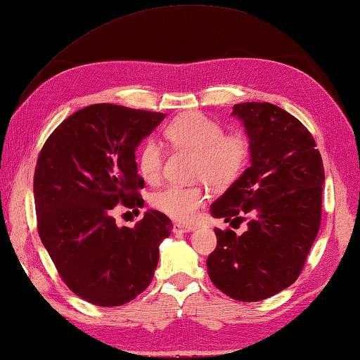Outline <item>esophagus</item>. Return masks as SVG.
<instances>
[{"label": "esophagus", "mask_w": 360, "mask_h": 360, "mask_svg": "<svg viewBox=\"0 0 360 360\" xmlns=\"http://www.w3.org/2000/svg\"><path fill=\"white\" fill-rule=\"evenodd\" d=\"M194 225H185V223H174L172 231L174 233H189V231H194Z\"/></svg>", "instance_id": "obj_1"}]
</instances>
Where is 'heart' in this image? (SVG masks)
I'll use <instances>...</instances> for the list:
<instances>
[{
    "instance_id": "1",
    "label": "heart",
    "mask_w": 360,
    "mask_h": 360,
    "mask_svg": "<svg viewBox=\"0 0 360 360\" xmlns=\"http://www.w3.org/2000/svg\"><path fill=\"white\" fill-rule=\"evenodd\" d=\"M165 137L179 149L194 153L195 179L206 180L214 188H228L240 177L250 162L252 141L245 129L225 132V127L202 112H185L165 127ZM139 171L149 183L162 175L163 150L155 140H146L139 150ZM206 191L200 186L171 185L150 197L157 211L171 219L189 221L205 203Z\"/></svg>"
}]
</instances>
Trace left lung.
<instances>
[{"label":"left lung","instance_id":"left-lung-1","mask_svg":"<svg viewBox=\"0 0 360 360\" xmlns=\"http://www.w3.org/2000/svg\"><path fill=\"white\" fill-rule=\"evenodd\" d=\"M252 141L251 166L211 206L214 217L248 221L237 236L219 229L207 274L234 300L259 302L300 276L322 220L323 162L313 135L271 103L234 105ZM233 225V223H231Z\"/></svg>","mask_w":360,"mask_h":360}]
</instances>
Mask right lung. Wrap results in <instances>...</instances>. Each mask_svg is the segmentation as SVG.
Masks as SVG:
<instances>
[{"instance_id":"right-lung-1","label":"right lung","mask_w":360,"mask_h":360,"mask_svg":"<svg viewBox=\"0 0 360 360\" xmlns=\"http://www.w3.org/2000/svg\"><path fill=\"white\" fill-rule=\"evenodd\" d=\"M165 118L162 112L98 103L68 117L37 160V228L69 290L92 305L120 307L145 291L158 245L172 223L150 210L134 228H118L112 210L139 211L145 188L135 148Z\"/></svg>"}]
</instances>
